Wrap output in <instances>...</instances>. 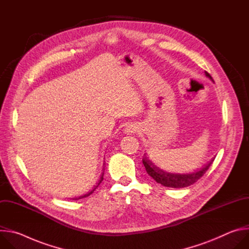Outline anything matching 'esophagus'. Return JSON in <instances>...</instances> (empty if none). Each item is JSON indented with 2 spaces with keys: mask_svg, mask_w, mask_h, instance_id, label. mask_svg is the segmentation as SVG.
<instances>
[{
  "mask_svg": "<svg viewBox=\"0 0 249 249\" xmlns=\"http://www.w3.org/2000/svg\"><path fill=\"white\" fill-rule=\"evenodd\" d=\"M124 132L126 134H134L138 132V126L136 124H128L124 128Z\"/></svg>",
  "mask_w": 249,
  "mask_h": 249,
  "instance_id": "esophagus-1",
  "label": "esophagus"
}]
</instances>
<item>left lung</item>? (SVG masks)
Here are the masks:
<instances>
[{
	"label": "left lung",
	"mask_w": 249,
	"mask_h": 249,
	"mask_svg": "<svg viewBox=\"0 0 249 249\" xmlns=\"http://www.w3.org/2000/svg\"><path fill=\"white\" fill-rule=\"evenodd\" d=\"M205 73H206V76L212 80L211 75L207 72ZM213 161H214V160H212L210 162H208L203 168H201L198 171L177 173V172H170V171L163 170L160 167H159L158 164L153 162L147 156L144 155L143 157V163L145 165L147 173L151 177H153L158 183L165 187H171V188H183L195 183L206 173V171L209 169Z\"/></svg>",
	"instance_id": "8db88e82"
}]
</instances>
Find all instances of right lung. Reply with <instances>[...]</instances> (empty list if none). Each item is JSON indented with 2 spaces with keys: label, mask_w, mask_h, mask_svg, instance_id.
<instances>
[{
  "label": "right lung",
  "mask_w": 249,
  "mask_h": 249,
  "mask_svg": "<svg viewBox=\"0 0 249 249\" xmlns=\"http://www.w3.org/2000/svg\"><path fill=\"white\" fill-rule=\"evenodd\" d=\"M102 180H103V174H102V176L100 177L99 182L97 183V185H95V186L93 187V189H92V190H90L89 193H87V194H85V195H83V196H80V197H76V198H74L73 200H79V199H82V198H85V197H88V196H89L90 194H92V193H93V191H94V190L97 188V186H98V185L101 183V181H102Z\"/></svg>",
  "instance_id": "1"
}]
</instances>
